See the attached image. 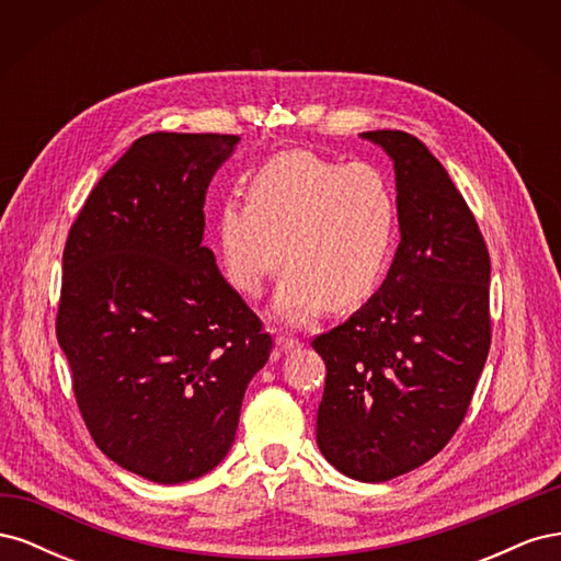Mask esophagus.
Returning a JSON list of instances; mask_svg holds the SVG:
<instances>
[{
  "label": "esophagus",
  "mask_w": 561,
  "mask_h": 561,
  "mask_svg": "<svg viewBox=\"0 0 561 561\" xmlns=\"http://www.w3.org/2000/svg\"><path fill=\"white\" fill-rule=\"evenodd\" d=\"M276 344L283 348V351H295L301 346V342L297 336H290V334H276Z\"/></svg>",
  "instance_id": "34e87169"
}]
</instances>
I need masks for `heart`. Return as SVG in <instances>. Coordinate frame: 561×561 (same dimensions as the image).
<instances>
[{
    "label": "heart",
    "instance_id": "obj_1",
    "mask_svg": "<svg viewBox=\"0 0 561 561\" xmlns=\"http://www.w3.org/2000/svg\"><path fill=\"white\" fill-rule=\"evenodd\" d=\"M396 233V184L379 163L293 149L252 173L248 203H222L215 243L227 283L245 297H257L285 260L276 311L304 322L325 304L346 311L371 297Z\"/></svg>",
    "mask_w": 561,
    "mask_h": 561
}]
</instances>
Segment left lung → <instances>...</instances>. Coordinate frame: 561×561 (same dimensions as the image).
Wrapping results in <instances>:
<instances>
[{
  "label": "left lung",
  "instance_id": "left-lung-1",
  "mask_svg": "<svg viewBox=\"0 0 561 561\" xmlns=\"http://www.w3.org/2000/svg\"><path fill=\"white\" fill-rule=\"evenodd\" d=\"M393 159L400 245L379 293L311 346L325 360L316 439L360 482L443 451L461 426L491 344V262L466 198L428 147L369 130Z\"/></svg>",
  "mask_w": 561,
  "mask_h": 561
}]
</instances>
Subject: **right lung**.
I'll return each instance as SVG.
<instances>
[{
  "instance_id": "right-lung-1",
  "label": "right lung",
  "mask_w": 561,
  "mask_h": 561,
  "mask_svg": "<svg viewBox=\"0 0 561 561\" xmlns=\"http://www.w3.org/2000/svg\"><path fill=\"white\" fill-rule=\"evenodd\" d=\"M239 135L149 133L93 186L62 252L58 344L114 463L196 480L233 445L271 336L203 245V203Z\"/></svg>"
}]
</instances>
